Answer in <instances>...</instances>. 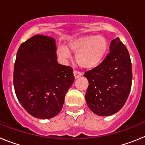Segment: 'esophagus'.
<instances>
[{
    "instance_id": "obj_1",
    "label": "esophagus",
    "mask_w": 145,
    "mask_h": 145,
    "mask_svg": "<svg viewBox=\"0 0 145 145\" xmlns=\"http://www.w3.org/2000/svg\"><path fill=\"white\" fill-rule=\"evenodd\" d=\"M73 75H74V77H75V78H79V77H80L82 75V73L81 72H78L76 71V70H74L73 71Z\"/></svg>"
}]
</instances>
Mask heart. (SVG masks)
<instances>
[{
  "mask_svg": "<svg viewBox=\"0 0 145 145\" xmlns=\"http://www.w3.org/2000/svg\"><path fill=\"white\" fill-rule=\"evenodd\" d=\"M106 38L100 35H86L71 40L67 48L60 46L57 54L61 59L70 58V52L75 54V61L84 69H93L98 66L103 59L107 50Z\"/></svg>",
  "mask_w": 145,
  "mask_h": 145,
  "instance_id": "1",
  "label": "heart"
}]
</instances>
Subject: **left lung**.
I'll use <instances>...</instances> for the list:
<instances>
[{"mask_svg":"<svg viewBox=\"0 0 145 145\" xmlns=\"http://www.w3.org/2000/svg\"><path fill=\"white\" fill-rule=\"evenodd\" d=\"M84 76L89 84L86 101L93 113L111 116L123 107L131 87L132 67L127 48L118 38L111 41L110 53L102 63Z\"/></svg>","mask_w":145,"mask_h":145,"instance_id":"1","label":"left lung"}]
</instances>
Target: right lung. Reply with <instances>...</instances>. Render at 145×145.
Listing matches in <instances>:
<instances>
[{
    "mask_svg": "<svg viewBox=\"0 0 145 145\" xmlns=\"http://www.w3.org/2000/svg\"><path fill=\"white\" fill-rule=\"evenodd\" d=\"M54 38L36 35L21 44L14 69V86L25 110L37 118L55 117L75 77L72 68L58 64Z\"/></svg>",
    "mask_w": 145,
    "mask_h": 145,
    "instance_id": "obj_1",
    "label": "right lung"
}]
</instances>
